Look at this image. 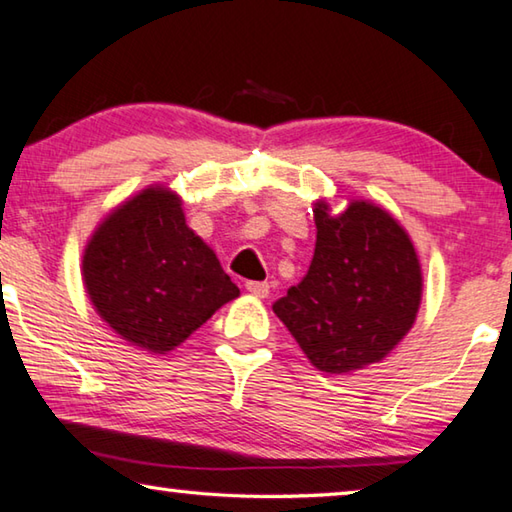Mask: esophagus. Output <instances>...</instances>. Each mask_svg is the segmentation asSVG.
Returning <instances> with one entry per match:
<instances>
[{"instance_id":"esophagus-1","label":"esophagus","mask_w":512,"mask_h":512,"mask_svg":"<svg viewBox=\"0 0 512 512\" xmlns=\"http://www.w3.org/2000/svg\"><path fill=\"white\" fill-rule=\"evenodd\" d=\"M246 291L255 298H266L268 291H271V284L268 282H246Z\"/></svg>"}]
</instances>
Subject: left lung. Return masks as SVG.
<instances>
[{"instance_id": "1", "label": "left lung", "mask_w": 512, "mask_h": 512, "mask_svg": "<svg viewBox=\"0 0 512 512\" xmlns=\"http://www.w3.org/2000/svg\"><path fill=\"white\" fill-rule=\"evenodd\" d=\"M316 250L307 275L273 305L307 359L329 375L377 363L409 332L422 296L411 239L366 201L341 216L316 203Z\"/></svg>"}]
</instances>
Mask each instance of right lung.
Returning a JSON list of instances; mask_svg holds the SVG:
<instances>
[{"label": "right lung", "mask_w": 512, "mask_h": 512, "mask_svg": "<svg viewBox=\"0 0 512 512\" xmlns=\"http://www.w3.org/2000/svg\"><path fill=\"white\" fill-rule=\"evenodd\" d=\"M94 309L133 345L164 354L239 296L214 250L187 228L180 198L144 189L117 207L83 255Z\"/></svg>", "instance_id": "obj_1"}]
</instances>
